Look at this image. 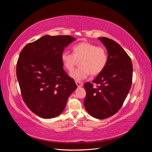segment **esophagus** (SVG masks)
<instances>
[{
    "mask_svg": "<svg viewBox=\"0 0 152 152\" xmlns=\"http://www.w3.org/2000/svg\"><path fill=\"white\" fill-rule=\"evenodd\" d=\"M75 83H76V84H77V87H82V86H83V83H82V82H79V81H75Z\"/></svg>",
    "mask_w": 152,
    "mask_h": 152,
    "instance_id": "34e87169",
    "label": "esophagus"
}]
</instances>
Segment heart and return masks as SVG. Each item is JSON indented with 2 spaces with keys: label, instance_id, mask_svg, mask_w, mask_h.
I'll return each instance as SVG.
<instances>
[{
  "label": "heart",
  "instance_id": "obj_1",
  "mask_svg": "<svg viewBox=\"0 0 152 152\" xmlns=\"http://www.w3.org/2000/svg\"><path fill=\"white\" fill-rule=\"evenodd\" d=\"M72 50L73 54L63 52L61 60L63 66L69 72L73 70L78 60H80V66L70 74L73 79L82 80L90 74L92 76L98 75L107 66L108 53L103 47L83 41L75 45Z\"/></svg>",
  "mask_w": 152,
  "mask_h": 152
}]
</instances>
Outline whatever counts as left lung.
Here are the masks:
<instances>
[{
	"label": "left lung",
	"mask_w": 152,
	"mask_h": 152,
	"mask_svg": "<svg viewBox=\"0 0 152 152\" xmlns=\"http://www.w3.org/2000/svg\"><path fill=\"white\" fill-rule=\"evenodd\" d=\"M108 52V62L103 72L91 82H86V111L96 118H107L115 114L129 92L132 79L130 57L115 41L99 37ZM93 83L99 84L96 88Z\"/></svg>",
	"instance_id": "left-lung-1"
}]
</instances>
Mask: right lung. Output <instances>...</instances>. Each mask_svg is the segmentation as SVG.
Instances as JSON below:
<instances>
[{
	"label": "right lung",
	"mask_w": 152,
	"mask_h": 152,
	"mask_svg": "<svg viewBox=\"0 0 152 152\" xmlns=\"http://www.w3.org/2000/svg\"><path fill=\"white\" fill-rule=\"evenodd\" d=\"M76 39L69 35H44L26 44L20 54L16 76L23 99L37 115L44 118L60 115L77 89L63 70L61 54Z\"/></svg>",
	"instance_id": "obj_1"
}]
</instances>
